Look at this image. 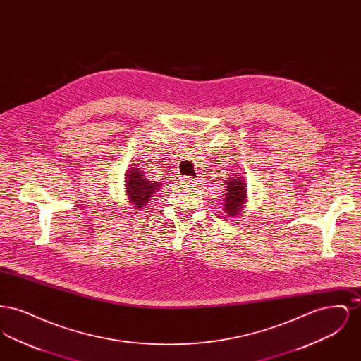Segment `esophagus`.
Segmentation results:
<instances>
[{
  "instance_id": "esophagus-1",
  "label": "esophagus",
  "mask_w": 361,
  "mask_h": 361,
  "mask_svg": "<svg viewBox=\"0 0 361 361\" xmlns=\"http://www.w3.org/2000/svg\"><path fill=\"white\" fill-rule=\"evenodd\" d=\"M181 181H183V183H185V184H189V185H195V184H199V180H196L195 177H190V176L183 177V178H181Z\"/></svg>"
}]
</instances>
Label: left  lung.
I'll return each instance as SVG.
<instances>
[{"label":"left lung","mask_w":361,"mask_h":361,"mask_svg":"<svg viewBox=\"0 0 361 361\" xmlns=\"http://www.w3.org/2000/svg\"><path fill=\"white\" fill-rule=\"evenodd\" d=\"M238 176V174H235ZM227 190L224 193V208L231 218L237 216L246 202V183L242 177H233L227 181Z\"/></svg>","instance_id":"1"}]
</instances>
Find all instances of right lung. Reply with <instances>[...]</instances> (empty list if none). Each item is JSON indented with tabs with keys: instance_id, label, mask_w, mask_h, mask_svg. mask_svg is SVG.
<instances>
[{
	"instance_id": "right-lung-1",
	"label": "right lung",
	"mask_w": 361,
	"mask_h": 361,
	"mask_svg": "<svg viewBox=\"0 0 361 361\" xmlns=\"http://www.w3.org/2000/svg\"><path fill=\"white\" fill-rule=\"evenodd\" d=\"M126 193L134 208H142L146 206L161 184L155 181H149L146 176L142 173L140 168H130L126 174Z\"/></svg>"
}]
</instances>
